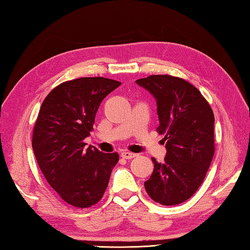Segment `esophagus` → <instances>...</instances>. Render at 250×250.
Wrapping results in <instances>:
<instances>
[{"instance_id": "34e87169", "label": "esophagus", "mask_w": 250, "mask_h": 250, "mask_svg": "<svg viewBox=\"0 0 250 250\" xmlns=\"http://www.w3.org/2000/svg\"><path fill=\"white\" fill-rule=\"evenodd\" d=\"M121 157L124 159H132V158L136 157V155H135V153H132V152H129V151H122Z\"/></svg>"}]
</instances>
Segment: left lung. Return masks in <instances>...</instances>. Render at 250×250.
Returning <instances> with one entry per match:
<instances>
[{
    "mask_svg": "<svg viewBox=\"0 0 250 250\" xmlns=\"http://www.w3.org/2000/svg\"><path fill=\"white\" fill-rule=\"evenodd\" d=\"M136 83L157 101V131L164 134L167 148L162 163L151 159L155 167L145 189L157 203L180 204L199 189L213 160L214 113L199 90L183 78L150 75Z\"/></svg>",
    "mask_w": 250,
    "mask_h": 250,
    "instance_id": "8db88e82",
    "label": "left lung"
}]
</instances>
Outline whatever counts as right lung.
I'll return each instance as SVG.
<instances>
[{"label":"right lung","mask_w":250,"mask_h":250,"mask_svg":"<svg viewBox=\"0 0 250 250\" xmlns=\"http://www.w3.org/2000/svg\"><path fill=\"white\" fill-rule=\"evenodd\" d=\"M121 84L104 77H82L52 89L41 106L32 147L47 182L67 204L87 208L102 199L117 152L86 148L95 114L106 95Z\"/></svg>","instance_id":"1"}]
</instances>
